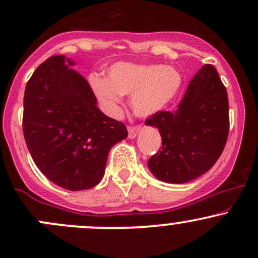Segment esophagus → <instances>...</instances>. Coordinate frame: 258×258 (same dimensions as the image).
<instances>
[{"instance_id":"esophagus-1","label":"esophagus","mask_w":258,"mask_h":258,"mask_svg":"<svg viewBox=\"0 0 258 258\" xmlns=\"http://www.w3.org/2000/svg\"><path fill=\"white\" fill-rule=\"evenodd\" d=\"M141 131V127L135 126V127H128V137L130 139H135L137 136V134Z\"/></svg>"}]
</instances>
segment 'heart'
<instances>
[{
    "label": "heart",
    "mask_w": 258,
    "mask_h": 258,
    "mask_svg": "<svg viewBox=\"0 0 258 258\" xmlns=\"http://www.w3.org/2000/svg\"><path fill=\"white\" fill-rule=\"evenodd\" d=\"M91 85L106 112L118 113L122 96H130L134 113L151 117L175 100L182 76L172 66L118 62L108 70L107 80L93 77Z\"/></svg>",
    "instance_id": "b5f03b06"
}]
</instances>
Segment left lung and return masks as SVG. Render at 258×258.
<instances>
[{
	"label": "left lung",
	"mask_w": 258,
	"mask_h": 258,
	"mask_svg": "<svg viewBox=\"0 0 258 258\" xmlns=\"http://www.w3.org/2000/svg\"><path fill=\"white\" fill-rule=\"evenodd\" d=\"M158 128L162 148L148 160L160 181L184 183L206 173L225 148L230 128L227 91L212 64L189 82L175 112L161 111L146 119Z\"/></svg>",
	"instance_id": "obj_1"
}]
</instances>
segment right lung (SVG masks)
I'll use <instances>...</instances> for the list:
<instances>
[{
  "label": "right lung",
  "mask_w": 258,
  "mask_h": 258,
  "mask_svg": "<svg viewBox=\"0 0 258 258\" xmlns=\"http://www.w3.org/2000/svg\"><path fill=\"white\" fill-rule=\"evenodd\" d=\"M75 64L58 54L36 69L23 97V136L49 181L81 191L102 179L111 147L128 132L101 112L87 81L71 69Z\"/></svg>",
  "instance_id": "right-lung-1"
}]
</instances>
